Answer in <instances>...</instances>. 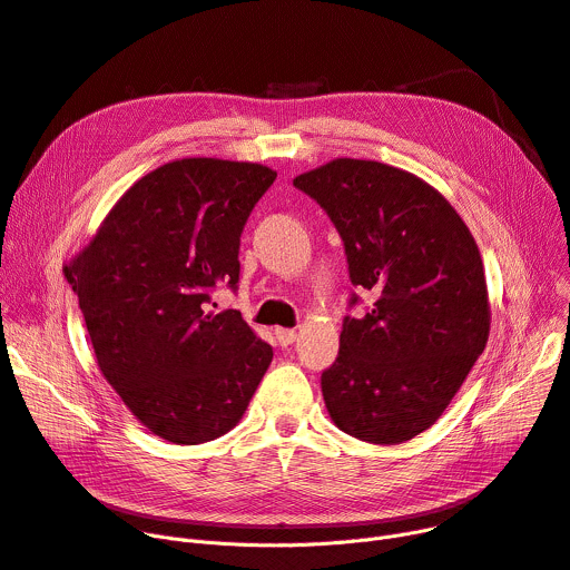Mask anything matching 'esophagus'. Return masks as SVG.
Wrapping results in <instances>:
<instances>
[{
    "label": "esophagus",
    "mask_w": 570,
    "mask_h": 570,
    "mask_svg": "<svg viewBox=\"0 0 570 570\" xmlns=\"http://www.w3.org/2000/svg\"><path fill=\"white\" fill-rule=\"evenodd\" d=\"M274 333H276V338H278V345H283V347H287V345H292L296 341V331L294 328H276Z\"/></svg>",
    "instance_id": "obj_1"
}]
</instances>
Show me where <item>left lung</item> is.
I'll list each match as a JSON object with an SVG mask.
<instances>
[{
    "label": "left lung",
    "instance_id": "obj_1",
    "mask_svg": "<svg viewBox=\"0 0 570 570\" xmlns=\"http://www.w3.org/2000/svg\"><path fill=\"white\" fill-rule=\"evenodd\" d=\"M338 229L350 281L375 298L343 320L322 373L343 432L400 444L428 430L470 375L490 333L483 259L446 199L397 167L338 158L294 179ZM361 304L352 294L350 308Z\"/></svg>",
    "mask_w": 570,
    "mask_h": 570
}]
</instances>
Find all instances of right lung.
Segmentation results:
<instances>
[{"label":"right lung","instance_id":"obj_1","mask_svg":"<svg viewBox=\"0 0 570 570\" xmlns=\"http://www.w3.org/2000/svg\"><path fill=\"white\" fill-rule=\"evenodd\" d=\"M276 173L184 158L132 184L66 266L100 373L142 425L173 444L212 442L239 423L274 358L239 311L244 225Z\"/></svg>","mask_w":570,"mask_h":570}]
</instances>
